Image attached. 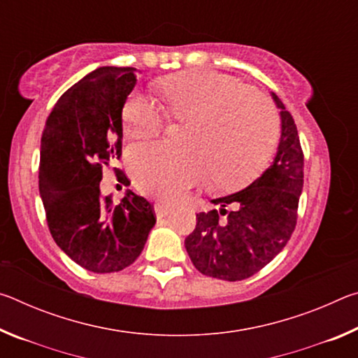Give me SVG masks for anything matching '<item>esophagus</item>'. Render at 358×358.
Wrapping results in <instances>:
<instances>
[{"instance_id":"obj_1","label":"esophagus","mask_w":358,"mask_h":358,"mask_svg":"<svg viewBox=\"0 0 358 358\" xmlns=\"http://www.w3.org/2000/svg\"><path fill=\"white\" fill-rule=\"evenodd\" d=\"M155 213L157 220H162V217H167L172 213V208L164 203H155Z\"/></svg>"}]
</instances>
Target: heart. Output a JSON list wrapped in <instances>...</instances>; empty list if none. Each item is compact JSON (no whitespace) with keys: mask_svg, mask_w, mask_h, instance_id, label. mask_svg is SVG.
I'll return each instance as SVG.
<instances>
[{"mask_svg":"<svg viewBox=\"0 0 358 358\" xmlns=\"http://www.w3.org/2000/svg\"><path fill=\"white\" fill-rule=\"evenodd\" d=\"M156 88L167 118L191 128L181 155L159 143L128 150L129 172L145 192L173 202L207 180L213 189L230 192L259 177L278 136L275 112L262 94L237 78L201 69L167 76ZM121 126L129 138H153L164 128V117L147 96L132 93Z\"/></svg>","mask_w":358,"mask_h":358,"instance_id":"b5f03b06","label":"heart"}]
</instances>
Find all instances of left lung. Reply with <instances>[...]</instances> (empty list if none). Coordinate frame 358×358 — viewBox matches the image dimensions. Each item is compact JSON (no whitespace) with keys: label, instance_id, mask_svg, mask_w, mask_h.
Masks as SVG:
<instances>
[{"label":"left lung","instance_id":"1","mask_svg":"<svg viewBox=\"0 0 358 358\" xmlns=\"http://www.w3.org/2000/svg\"><path fill=\"white\" fill-rule=\"evenodd\" d=\"M281 108V138L273 164L246 189L211 201L221 210L199 213L185 240L202 275L241 281L271 262L292 235L303 189V150L290 112Z\"/></svg>","mask_w":358,"mask_h":358}]
</instances>
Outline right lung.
<instances>
[{"mask_svg":"<svg viewBox=\"0 0 358 358\" xmlns=\"http://www.w3.org/2000/svg\"><path fill=\"white\" fill-rule=\"evenodd\" d=\"M136 82L134 68L90 72L57 101L41 138L39 192L48 230L76 264L94 273L134 262L156 222L147 199L128 192L113 207L99 191L102 169L121 156V110Z\"/></svg>","mask_w":358,"mask_h":358,"instance_id":"add662e5","label":"right lung"}]
</instances>
